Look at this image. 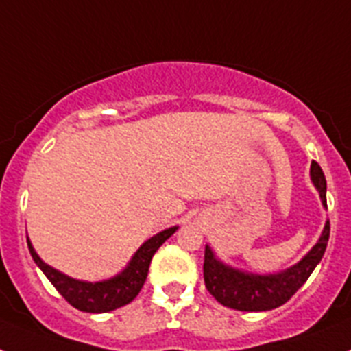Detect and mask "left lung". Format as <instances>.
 I'll list each match as a JSON object with an SVG mask.
<instances>
[{
	"label": "left lung",
	"instance_id": "left-lung-1",
	"mask_svg": "<svg viewBox=\"0 0 351 351\" xmlns=\"http://www.w3.org/2000/svg\"><path fill=\"white\" fill-rule=\"evenodd\" d=\"M311 182L316 188L324 207L327 209V181L320 165L311 163ZM330 225L325 221L320 239L315 246L291 267L271 274L241 271L221 262L210 246H206L204 258V281L210 295L226 308L237 311H271L280 308L302 287L315 267L320 263L328 243Z\"/></svg>",
	"mask_w": 351,
	"mask_h": 351
}]
</instances>
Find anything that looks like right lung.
Wrapping results in <instances>:
<instances>
[{
  "mask_svg": "<svg viewBox=\"0 0 351 351\" xmlns=\"http://www.w3.org/2000/svg\"><path fill=\"white\" fill-rule=\"evenodd\" d=\"M179 226H170L165 230L158 232L151 239H147L132 256L123 271L119 274L101 281H82L73 280L64 272L51 267L49 263L43 262L35 251L31 241L27 239V247L35 260V263L42 269V272L47 276V280L56 287L61 295L68 300L75 309L84 313H108L117 308H123L126 304L132 302L138 295L147 278L149 265L153 260L158 247L165 243Z\"/></svg>",
  "mask_w": 351,
  "mask_h": 351,
  "instance_id": "add662e5",
  "label": "right lung"
}]
</instances>
